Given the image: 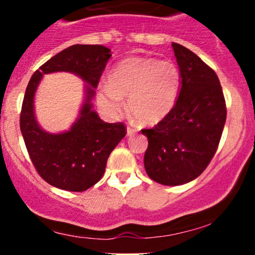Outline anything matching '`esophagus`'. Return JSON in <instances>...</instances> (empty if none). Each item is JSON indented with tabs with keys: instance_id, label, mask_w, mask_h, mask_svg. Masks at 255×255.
<instances>
[{
	"instance_id": "34e87169",
	"label": "esophagus",
	"mask_w": 255,
	"mask_h": 255,
	"mask_svg": "<svg viewBox=\"0 0 255 255\" xmlns=\"http://www.w3.org/2000/svg\"><path fill=\"white\" fill-rule=\"evenodd\" d=\"M135 133V129H133V128L130 127H127V135H133Z\"/></svg>"
}]
</instances>
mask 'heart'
Instances as JSON below:
<instances>
[{
	"instance_id": "b5f03b06",
	"label": "heart",
	"mask_w": 255,
	"mask_h": 255,
	"mask_svg": "<svg viewBox=\"0 0 255 255\" xmlns=\"http://www.w3.org/2000/svg\"><path fill=\"white\" fill-rule=\"evenodd\" d=\"M181 89V73L171 60L132 56L120 61L109 74V86L97 91V101L117 115L127 99L128 112L144 126L163 121L175 106Z\"/></svg>"
}]
</instances>
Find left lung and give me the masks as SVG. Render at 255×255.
Returning <instances> with one entry per match:
<instances>
[{
    "label": "left lung",
    "instance_id": "8db88e82",
    "mask_svg": "<svg viewBox=\"0 0 255 255\" xmlns=\"http://www.w3.org/2000/svg\"><path fill=\"white\" fill-rule=\"evenodd\" d=\"M171 47L181 73V89L171 112L150 129L144 168L154 181L186 184L202 174L217 150L226 123V102L215 71L187 48Z\"/></svg>",
    "mask_w": 255,
    "mask_h": 255
}]
</instances>
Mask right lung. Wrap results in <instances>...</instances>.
Masks as SVG:
<instances>
[{
  "label": "right lung",
  "instance_id": "1",
  "mask_svg": "<svg viewBox=\"0 0 255 255\" xmlns=\"http://www.w3.org/2000/svg\"><path fill=\"white\" fill-rule=\"evenodd\" d=\"M111 50L104 45L75 44L49 59L28 82L20 112V132L33 165L51 186L85 191L104 176L107 159L126 135L123 123L104 122L94 111L92 99ZM66 71L87 82L84 104L69 131L49 133L36 122L34 96L43 75Z\"/></svg>",
  "mask_w": 255,
  "mask_h": 255
}]
</instances>
